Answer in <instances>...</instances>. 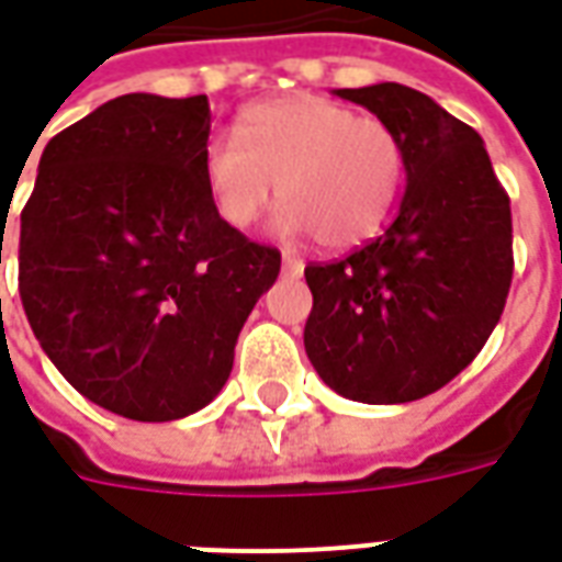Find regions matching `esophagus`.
<instances>
[{
  "mask_svg": "<svg viewBox=\"0 0 562 562\" xmlns=\"http://www.w3.org/2000/svg\"><path fill=\"white\" fill-rule=\"evenodd\" d=\"M282 270H285L289 277H301V273H304V261L285 252V256H282Z\"/></svg>",
  "mask_w": 562,
  "mask_h": 562,
  "instance_id": "1",
  "label": "esophagus"
}]
</instances>
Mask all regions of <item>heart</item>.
<instances>
[{
  "label": "heart",
  "mask_w": 562,
  "mask_h": 562,
  "mask_svg": "<svg viewBox=\"0 0 562 562\" xmlns=\"http://www.w3.org/2000/svg\"><path fill=\"white\" fill-rule=\"evenodd\" d=\"M237 128L240 138L204 147L210 198L232 228L256 225L273 195L277 228L325 249H352L382 228L403 180L401 138L382 120L289 95L244 111Z\"/></svg>",
  "instance_id": "obj_1"
}]
</instances>
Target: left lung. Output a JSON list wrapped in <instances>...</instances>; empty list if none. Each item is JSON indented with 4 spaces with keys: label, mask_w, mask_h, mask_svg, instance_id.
<instances>
[{
    "label": "left lung",
    "mask_w": 562,
    "mask_h": 562,
    "mask_svg": "<svg viewBox=\"0 0 562 562\" xmlns=\"http://www.w3.org/2000/svg\"><path fill=\"white\" fill-rule=\"evenodd\" d=\"M401 138V210L349 258L304 270V349L322 382L358 403L434 394L496 328L512 285V210L482 135L403 87L334 90Z\"/></svg>",
    "instance_id": "left-lung-1"
}]
</instances>
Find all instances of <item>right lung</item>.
Instances as JSON below:
<instances>
[{"mask_svg":"<svg viewBox=\"0 0 562 562\" xmlns=\"http://www.w3.org/2000/svg\"><path fill=\"white\" fill-rule=\"evenodd\" d=\"M207 135V95L111 99L47 140L20 213L35 340L71 389L132 422L204 409L280 277V252L216 213Z\"/></svg>","mask_w":562,"mask_h":562,"instance_id":"add662e5","label":"right lung"}]
</instances>
